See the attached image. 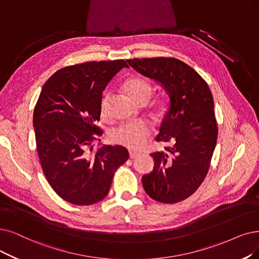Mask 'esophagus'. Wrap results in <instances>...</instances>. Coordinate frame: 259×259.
<instances>
[{
	"mask_svg": "<svg viewBox=\"0 0 259 259\" xmlns=\"http://www.w3.org/2000/svg\"><path fill=\"white\" fill-rule=\"evenodd\" d=\"M139 156V154L138 153H136V152H133V151H130V157L132 158V159H134V158H137Z\"/></svg>",
	"mask_w": 259,
	"mask_h": 259,
	"instance_id": "1",
	"label": "esophagus"
}]
</instances>
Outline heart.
Masks as SVG:
<instances>
[{
  "instance_id": "b5f03b06",
  "label": "heart",
  "mask_w": 259,
  "mask_h": 259,
  "mask_svg": "<svg viewBox=\"0 0 259 259\" xmlns=\"http://www.w3.org/2000/svg\"><path fill=\"white\" fill-rule=\"evenodd\" d=\"M123 90L130 97L132 101L137 104L147 103L152 95V86L151 82L139 76L128 77L123 82ZM110 96L105 92L100 101V115L103 119L108 118V109H109ZM168 110V101L159 98L154 102L152 112L153 116L156 118L162 117ZM153 130L149 123L144 121L125 123L113 130L110 139L112 142L120 144L122 147H125L132 150H140L146 146L148 140L152 136Z\"/></svg>"
}]
</instances>
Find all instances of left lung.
Listing matches in <instances>:
<instances>
[{
  "mask_svg": "<svg viewBox=\"0 0 259 259\" xmlns=\"http://www.w3.org/2000/svg\"><path fill=\"white\" fill-rule=\"evenodd\" d=\"M127 63L139 73L159 81L170 97L157 142L164 151L152 153L155 167L142 177L153 200L173 204L189 198L208 173L218 138L213 98L205 79L173 57L134 58Z\"/></svg>",
  "mask_w": 259,
  "mask_h": 259,
  "instance_id": "8db88e82",
  "label": "left lung"
}]
</instances>
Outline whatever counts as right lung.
Returning <instances> with one entry per match:
<instances>
[{
  "label": "right lung",
  "instance_id": "1",
  "mask_svg": "<svg viewBox=\"0 0 259 259\" xmlns=\"http://www.w3.org/2000/svg\"><path fill=\"white\" fill-rule=\"evenodd\" d=\"M125 60L88 61L58 70L42 87L34 109L36 148L46 179L61 199L92 205L108 194L113 175L130 154L103 146L100 101Z\"/></svg>",
  "mask_w": 259,
  "mask_h": 259
}]
</instances>
